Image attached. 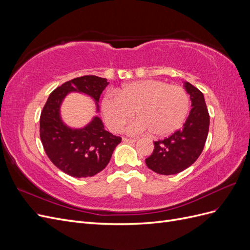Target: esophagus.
Masks as SVG:
<instances>
[{
  "instance_id": "obj_1",
  "label": "esophagus",
  "mask_w": 250,
  "mask_h": 250,
  "mask_svg": "<svg viewBox=\"0 0 250 250\" xmlns=\"http://www.w3.org/2000/svg\"><path fill=\"white\" fill-rule=\"evenodd\" d=\"M123 142H125V143H129V144H132V143H135V142H137V140H132V139H127V138H123Z\"/></svg>"
}]
</instances>
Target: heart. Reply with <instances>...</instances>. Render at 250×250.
Instances as JSON below:
<instances>
[{
	"mask_svg": "<svg viewBox=\"0 0 250 250\" xmlns=\"http://www.w3.org/2000/svg\"><path fill=\"white\" fill-rule=\"evenodd\" d=\"M190 107L186 90L177 85L153 79L125 84L119 94L109 93L101 102L103 118L112 131H121L135 116L139 119L128 126L130 134L152 132L166 137L183 125Z\"/></svg>",
	"mask_w": 250,
	"mask_h": 250,
	"instance_id": "heart-1",
	"label": "heart"
}]
</instances>
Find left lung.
<instances>
[{"label":"left lung","mask_w":250,"mask_h":250,"mask_svg":"<svg viewBox=\"0 0 250 250\" xmlns=\"http://www.w3.org/2000/svg\"><path fill=\"white\" fill-rule=\"evenodd\" d=\"M184 87L192 103L186 123L169 138L154 142L153 152L146 158L147 167L162 175H173L192 166L208 138L209 116L204 96L190 82L184 81Z\"/></svg>","instance_id":"1"}]
</instances>
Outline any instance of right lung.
<instances>
[{"instance_id":"right-lung-1","label":"right lung","mask_w":250,"mask_h":250,"mask_svg":"<svg viewBox=\"0 0 250 250\" xmlns=\"http://www.w3.org/2000/svg\"><path fill=\"white\" fill-rule=\"evenodd\" d=\"M108 84L107 79L93 75L72 79L53 90L42 108L40 132L43 149L50 161L70 176L90 177L101 172L122 139L105 130L98 116L81 128L67 126L60 113L62 102L71 93L83 94L92 98L99 112L98 102Z\"/></svg>"}]
</instances>
